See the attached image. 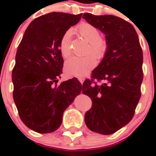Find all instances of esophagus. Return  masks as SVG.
I'll list each match as a JSON object with an SVG mask.
<instances>
[{"label":"esophagus","instance_id":"obj_1","mask_svg":"<svg viewBox=\"0 0 156 156\" xmlns=\"http://www.w3.org/2000/svg\"><path fill=\"white\" fill-rule=\"evenodd\" d=\"M78 81H79L80 83H81V85H82L83 82H84V81H85V79H84L83 78H78Z\"/></svg>","mask_w":156,"mask_h":156}]
</instances>
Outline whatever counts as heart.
<instances>
[{
	"label": "heart",
	"mask_w": 156,
	"mask_h": 156,
	"mask_svg": "<svg viewBox=\"0 0 156 156\" xmlns=\"http://www.w3.org/2000/svg\"><path fill=\"white\" fill-rule=\"evenodd\" d=\"M79 34L89 43L88 54H91L97 59H101L105 55L108 44L101 38L99 29L89 23H82L78 27ZM73 30H67L62 34L59 42V49L64 58L71 55V36ZM96 65L95 59L91 55L86 57H71L65 62V71L68 76L84 77L88 75Z\"/></svg>",
	"instance_id": "b5f03b06"
}]
</instances>
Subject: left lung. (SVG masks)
Returning <instances> with one entry per match:
<instances>
[{"instance_id":"left-lung-1","label":"left lung","mask_w":156,"mask_h":156,"mask_svg":"<svg viewBox=\"0 0 156 156\" xmlns=\"http://www.w3.org/2000/svg\"><path fill=\"white\" fill-rule=\"evenodd\" d=\"M89 24L105 34L108 49L101 63L83 84V94L89 96L92 107L85 115L92 132L111 135L132 120L141 97L143 55L133 26L113 15L83 14ZM94 79L101 85H93Z\"/></svg>"}]
</instances>
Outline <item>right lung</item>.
<instances>
[{
    "instance_id": "1",
    "label": "right lung",
    "mask_w": 156,
    "mask_h": 156,
    "mask_svg": "<svg viewBox=\"0 0 156 156\" xmlns=\"http://www.w3.org/2000/svg\"><path fill=\"white\" fill-rule=\"evenodd\" d=\"M81 15L51 12L37 17L17 48L13 98L21 121L38 133H50L60 127L64 112L82 90L75 78L56 85L64 62L60 39Z\"/></svg>"
}]
</instances>
